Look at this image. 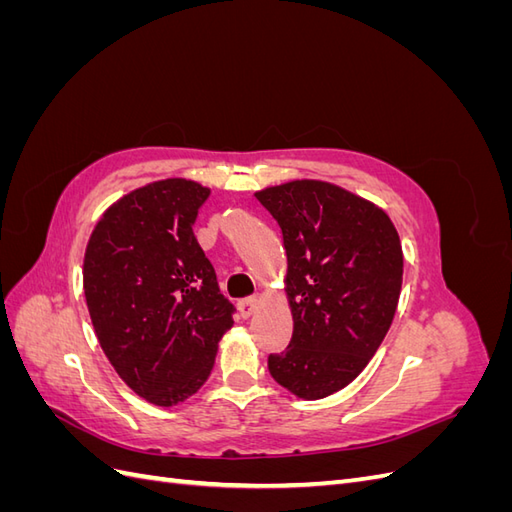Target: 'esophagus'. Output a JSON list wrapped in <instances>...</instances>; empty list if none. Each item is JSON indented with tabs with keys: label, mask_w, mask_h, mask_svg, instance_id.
I'll return each instance as SVG.
<instances>
[{
	"label": "esophagus",
	"mask_w": 512,
	"mask_h": 512,
	"mask_svg": "<svg viewBox=\"0 0 512 512\" xmlns=\"http://www.w3.org/2000/svg\"><path fill=\"white\" fill-rule=\"evenodd\" d=\"M256 305H258V299L256 297H250L239 303V314L241 318H250L254 312H256Z\"/></svg>",
	"instance_id": "1"
}]
</instances>
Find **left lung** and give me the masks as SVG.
Segmentation results:
<instances>
[{
    "label": "left lung",
    "mask_w": 512,
    "mask_h": 512,
    "mask_svg": "<svg viewBox=\"0 0 512 512\" xmlns=\"http://www.w3.org/2000/svg\"><path fill=\"white\" fill-rule=\"evenodd\" d=\"M256 198L282 230L294 320L269 371L297 397L322 399L359 376L389 333L401 241L382 209L331 183L290 181Z\"/></svg>",
    "instance_id": "1"
}]
</instances>
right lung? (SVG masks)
Segmentation results:
<instances>
[{
	"mask_svg": "<svg viewBox=\"0 0 512 512\" xmlns=\"http://www.w3.org/2000/svg\"><path fill=\"white\" fill-rule=\"evenodd\" d=\"M209 190L164 179L123 196L85 252V299L108 361L134 393L175 406L211 376L237 312L194 237Z\"/></svg>",
	"mask_w": 512,
	"mask_h": 512,
	"instance_id": "obj_1",
	"label": "right lung"
}]
</instances>
